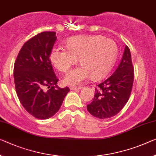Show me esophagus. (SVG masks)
Returning <instances> with one entry per match:
<instances>
[{
    "instance_id": "obj_1",
    "label": "esophagus",
    "mask_w": 156,
    "mask_h": 156,
    "mask_svg": "<svg viewBox=\"0 0 156 156\" xmlns=\"http://www.w3.org/2000/svg\"><path fill=\"white\" fill-rule=\"evenodd\" d=\"M82 86H80V87H71L70 90H80L81 88H82Z\"/></svg>"
}]
</instances>
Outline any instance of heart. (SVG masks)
Listing matches in <instances>:
<instances>
[{"mask_svg":"<svg viewBox=\"0 0 156 156\" xmlns=\"http://www.w3.org/2000/svg\"><path fill=\"white\" fill-rule=\"evenodd\" d=\"M66 49L54 47L50 61L57 70L67 72L79 58L81 66L69 71L63 79V82L70 86L80 85L90 76L94 80L105 76L118 54L116 42L102 35L72 37L66 42Z\"/></svg>","mask_w":156,"mask_h":156,"instance_id":"heart-1","label":"heart"}]
</instances>
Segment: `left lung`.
Returning <instances> with one entry per match:
<instances>
[{"mask_svg":"<svg viewBox=\"0 0 156 156\" xmlns=\"http://www.w3.org/2000/svg\"><path fill=\"white\" fill-rule=\"evenodd\" d=\"M134 81L131 54L126 46L121 61L114 73L97 85L94 98L87 105L89 113L104 119L115 116L128 101Z\"/></svg>","mask_w":156,"mask_h":156,"instance_id":"1","label":"left lung"}]
</instances>
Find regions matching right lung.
I'll return each instance as SVG.
<instances>
[{
  "label": "right lung",
  "instance_id": "obj_1",
  "mask_svg": "<svg viewBox=\"0 0 156 156\" xmlns=\"http://www.w3.org/2000/svg\"><path fill=\"white\" fill-rule=\"evenodd\" d=\"M56 33H40L24 43L14 63V80L20 102L36 119H47L57 113L68 87L60 88L49 60ZM47 87L49 89L46 90Z\"/></svg>",
  "mask_w": 156,
  "mask_h": 156
}]
</instances>
